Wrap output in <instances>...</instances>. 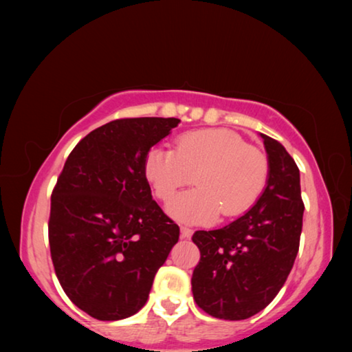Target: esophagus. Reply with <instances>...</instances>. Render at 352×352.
<instances>
[{
	"instance_id": "1",
	"label": "esophagus",
	"mask_w": 352,
	"mask_h": 352,
	"mask_svg": "<svg viewBox=\"0 0 352 352\" xmlns=\"http://www.w3.org/2000/svg\"><path fill=\"white\" fill-rule=\"evenodd\" d=\"M180 231H182V239H190V236H192V230L186 228V226H182Z\"/></svg>"
}]
</instances>
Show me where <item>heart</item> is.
<instances>
[{"mask_svg":"<svg viewBox=\"0 0 352 352\" xmlns=\"http://www.w3.org/2000/svg\"><path fill=\"white\" fill-rule=\"evenodd\" d=\"M269 158L226 129L195 130L178 136L174 151L155 147L147 153L144 175L155 197L169 201L195 175V190L170 201L168 211L180 222L205 225L222 216H242L264 192Z\"/></svg>","mask_w":352,"mask_h":352,"instance_id":"obj_1","label":"heart"}]
</instances>
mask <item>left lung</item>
I'll return each mask as SVG.
<instances>
[{"instance_id": "8db88e82", "label": "left lung", "mask_w": 352, "mask_h": 352, "mask_svg": "<svg viewBox=\"0 0 352 352\" xmlns=\"http://www.w3.org/2000/svg\"><path fill=\"white\" fill-rule=\"evenodd\" d=\"M269 180L248 212L220 230L195 231L197 306L220 320H245L267 307L294 267L302 228L300 169L281 142L262 135Z\"/></svg>"}]
</instances>
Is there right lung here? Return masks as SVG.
Wrapping results in <instances>:
<instances>
[{"mask_svg": "<svg viewBox=\"0 0 352 352\" xmlns=\"http://www.w3.org/2000/svg\"><path fill=\"white\" fill-rule=\"evenodd\" d=\"M178 122L124 118L98 127L71 151L52 189L47 233L56 275L93 318L138 312L178 242L180 228L152 199L144 175L148 151Z\"/></svg>", "mask_w": 352, "mask_h": 352, "instance_id": "1", "label": "right lung"}]
</instances>
